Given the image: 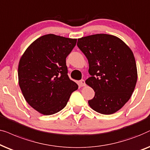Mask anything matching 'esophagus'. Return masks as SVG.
<instances>
[{"mask_svg": "<svg viewBox=\"0 0 150 150\" xmlns=\"http://www.w3.org/2000/svg\"><path fill=\"white\" fill-rule=\"evenodd\" d=\"M79 86H81V87H82V86H86L85 81L83 80V79H81V80L79 81Z\"/></svg>", "mask_w": 150, "mask_h": 150, "instance_id": "34e87169", "label": "esophagus"}]
</instances>
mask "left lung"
I'll use <instances>...</instances> for the list:
<instances>
[{"label": "left lung", "mask_w": 150, "mask_h": 150, "mask_svg": "<svg viewBox=\"0 0 150 150\" xmlns=\"http://www.w3.org/2000/svg\"><path fill=\"white\" fill-rule=\"evenodd\" d=\"M91 77L86 83L95 92L90 107L103 115L119 110L131 97L137 81L134 56L128 46L112 35L95 34L78 39Z\"/></svg>", "instance_id": "1"}]
</instances>
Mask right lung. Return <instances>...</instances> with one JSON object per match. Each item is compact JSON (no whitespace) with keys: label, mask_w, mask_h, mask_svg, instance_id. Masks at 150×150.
<instances>
[{"label":"right lung","mask_w":150,"mask_h":150,"mask_svg":"<svg viewBox=\"0 0 150 150\" xmlns=\"http://www.w3.org/2000/svg\"><path fill=\"white\" fill-rule=\"evenodd\" d=\"M77 39L47 34L33 42L19 61L18 83L27 102L44 115L58 112L78 85L68 76L66 58Z\"/></svg>","instance_id":"right-lung-1"}]
</instances>
